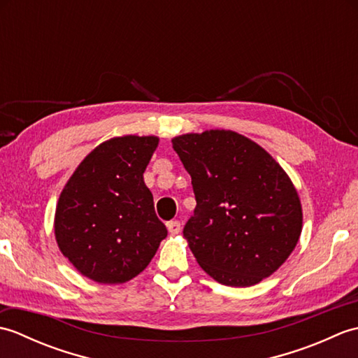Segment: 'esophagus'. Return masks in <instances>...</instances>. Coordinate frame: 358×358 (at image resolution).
Returning a JSON list of instances; mask_svg holds the SVG:
<instances>
[{"instance_id":"34e87169","label":"esophagus","mask_w":358,"mask_h":358,"mask_svg":"<svg viewBox=\"0 0 358 358\" xmlns=\"http://www.w3.org/2000/svg\"><path fill=\"white\" fill-rule=\"evenodd\" d=\"M166 226H167V229H169L171 234H178L181 231V223L177 222V220H175V222H169Z\"/></svg>"}]
</instances>
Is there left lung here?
<instances>
[{
    "instance_id": "8db88e82",
    "label": "left lung",
    "mask_w": 358,
    "mask_h": 358,
    "mask_svg": "<svg viewBox=\"0 0 358 358\" xmlns=\"http://www.w3.org/2000/svg\"><path fill=\"white\" fill-rule=\"evenodd\" d=\"M172 144L192 178L196 206L183 235L196 262L222 285L260 283L300 238L301 204L291 180L237 132L186 134Z\"/></svg>"
}]
</instances>
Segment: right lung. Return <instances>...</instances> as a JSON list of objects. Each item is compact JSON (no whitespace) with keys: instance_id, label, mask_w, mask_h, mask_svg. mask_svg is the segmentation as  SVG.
Wrapping results in <instances>:
<instances>
[{"instance_id":"add662e5","label":"right lung","mask_w":358,"mask_h":358,"mask_svg":"<svg viewBox=\"0 0 358 358\" xmlns=\"http://www.w3.org/2000/svg\"><path fill=\"white\" fill-rule=\"evenodd\" d=\"M157 136H118L83 159L55 212L58 248L96 283H124L146 268L167 229L143 173Z\"/></svg>"}]
</instances>
